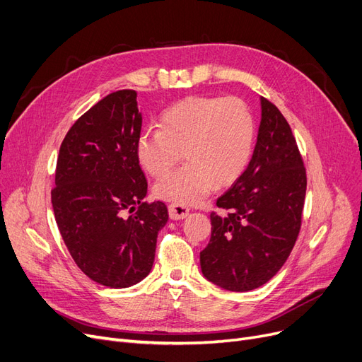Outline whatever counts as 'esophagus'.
I'll return each instance as SVG.
<instances>
[{"mask_svg":"<svg viewBox=\"0 0 362 362\" xmlns=\"http://www.w3.org/2000/svg\"><path fill=\"white\" fill-rule=\"evenodd\" d=\"M168 211H169L170 220H182L187 215H189V208L184 205H180V204H170L168 206Z\"/></svg>","mask_w":362,"mask_h":362,"instance_id":"esophagus-1","label":"esophagus"}]
</instances>
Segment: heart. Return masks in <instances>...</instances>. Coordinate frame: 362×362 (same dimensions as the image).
<instances>
[{"label":"heart","mask_w":362,"mask_h":362,"mask_svg":"<svg viewBox=\"0 0 362 362\" xmlns=\"http://www.w3.org/2000/svg\"><path fill=\"white\" fill-rule=\"evenodd\" d=\"M160 127L139 134L136 157L151 177H162L184 151L187 163L154 185L156 196L163 200L199 204L215 181L233 182L252 156L254 115L239 98H185L162 112Z\"/></svg>","instance_id":"1"}]
</instances>
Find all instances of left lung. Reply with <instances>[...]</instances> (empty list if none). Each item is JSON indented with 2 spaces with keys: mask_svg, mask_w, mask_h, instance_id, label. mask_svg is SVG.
Wrapping results in <instances>:
<instances>
[{
  "mask_svg": "<svg viewBox=\"0 0 362 362\" xmlns=\"http://www.w3.org/2000/svg\"><path fill=\"white\" fill-rule=\"evenodd\" d=\"M262 103L257 144L248 168L211 214V239L200 252L204 276L228 291H251L269 282L297 240L306 196V169L282 112Z\"/></svg>",
  "mask_w": 362,
  "mask_h": 362,
  "instance_id": "obj_1",
  "label": "left lung"
}]
</instances>
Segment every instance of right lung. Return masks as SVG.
<instances>
[{"mask_svg": "<svg viewBox=\"0 0 362 362\" xmlns=\"http://www.w3.org/2000/svg\"><path fill=\"white\" fill-rule=\"evenodd\" d=\"M141 126L136 92H112L71 126L57 156L52 205L61 236L86 276L110 288L147 276L169 218L163 202H142Z\"/></svg>", "mask_w": 362, "mask_h": 362, "instance_id": "obj_1", "label": "right lung"}]
</instances>
